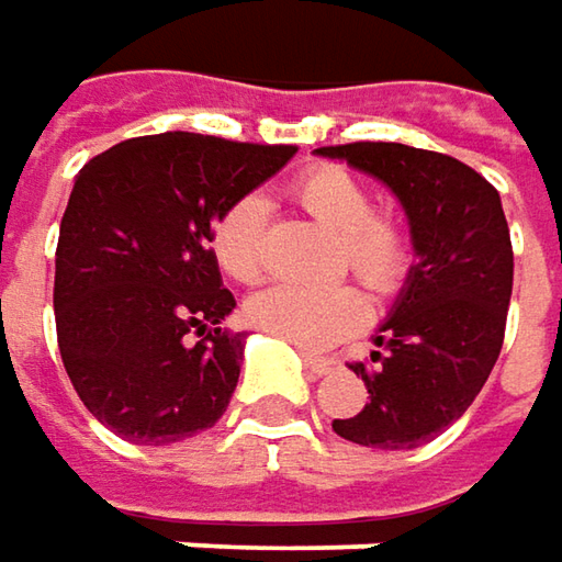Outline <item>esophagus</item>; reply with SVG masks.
<instances>
[{
    "mask_svg": "<svg viewBox=\"0 0 562 562\" xmlns=\"http://www.w3.org/2000/svg\"><path fill=\"white\" fill-rule=\"evenodd\" d=\"M303 363L316 376H328V373H338L341 370V360L338 357H319V353H303Z\"/></svg>",
    "mask_w": 562,
    "mask_h": 562,
    "instance_id": "obj_1",
    "label": "esophagus"
}]
</instances>
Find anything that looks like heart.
Returning a JSON list of instances; mask_svg holds the SVG:
<instances>
[{
    "mask_svg": "<svg viewBox=\"0 0 562 562\" xmlns=\"http://www.w3.org/2000/svg\"><path fill=\"white\" fill-rule=\"evenodd\" d=\"M300 209L338 234L335 268H348L376 296H395L407 284L417 246L405 221L379 214L370 186L341 164H316L291 186ZM268 205L262 195H243L211 231L217 266L234 281L252 284L266 271ZM370 316L360 288L335 284H271L246 303V319L300 348H331L353 335Z\"/></svg>",
    "mask_w": 562,
    "mask_h": 562,
    "instance_id": "b5f03b06",
    "label": "heart"
}]
</instances>
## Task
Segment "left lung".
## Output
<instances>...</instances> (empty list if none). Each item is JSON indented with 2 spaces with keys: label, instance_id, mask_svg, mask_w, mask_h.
I'll list each match as a JSON object with an SVG mask.
<instances>
[{
  "label": "left lung",
  "instance_id": "left-lung-1",
  "mask_svg": "<svg viewBox=\"0 0 562 562\" xmlns=\"http://www.w3.org/2000/svg\"><path fill=\"white\" fill-rule=\"evenodd\" d=\"M316 155L341 157L389 186L417 246L376 351L351 363L370 398L331 430L357 446L417 449L471 407L503 348L513 239L499 192L462 160L398 142L328 145Z\"/></svg>",
  "mask_w": 562,
  "mask_h": 562
}]
</instances>
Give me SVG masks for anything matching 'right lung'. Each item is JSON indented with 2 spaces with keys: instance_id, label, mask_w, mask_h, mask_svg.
Returning <instances> with one entry per match:
<instances>
[{
  "instance_id": "add662e5",
  "label": "right lung",
  "mask_w": 562,
  "mask_h": 562,
  "mask_svg": "<svg viewBox=\"0 0 562 562\" xmlns=\"http://www.w3.org/2000/svg\"><path fill=\"white\" fill-rule=\"evenodd\" d=\"M294 155L164 132L113 145L75 177L56 246V338L78 398L126 442H180L231 405L243 331L221 328L237 300L211 227Z\"/></svg>"
}]
</instances>
